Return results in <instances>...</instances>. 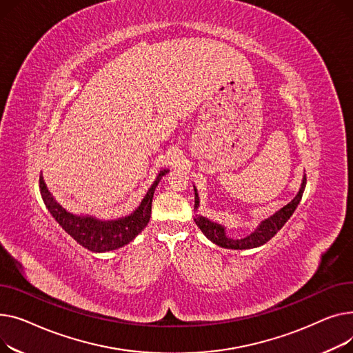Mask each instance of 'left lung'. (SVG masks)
<instances>
[{
  "label": "left lung",
  "mask_w": 353,
  "mask_h": 353,
  "mask_svg": "<svg viewBox=\"0 0 353 353\" xmlns=\"http://www.w3.org/2000/svg\"><path fill=\"white\" fill-rule=\"evenodd\" d=\"M305 185H306V176L302 181V185H301V190H299L298 195L291 202H289L288 205H285L283 208H281L276 214H274L271 218L265 219L259 225L258 230L254 234H251L250 236H246V238H242V239L228 238L225 235L223 226H221V225H218L215 222H211V221H208V219L203 218V216H198L195 219V222H196L199 230L203 232V235L208 238V239H211L218 246L226 248V250H251V248L261 246V245L266 243L272 236H275V234L286 223V221L292 216V214L296 210L298 203L302 199ZM198 205H199L198 192L195 190V210L198 208Z\"/></svg>",
  "instance_id": "1"
}]
</instances>
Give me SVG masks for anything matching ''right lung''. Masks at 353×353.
<instances>
[{
    "mask_svg": "<svg viewBox=\"0 0 353 353\" xmlns=\"http://www.w3.org/2000/svg\"><path fill=\"white\" fill-rule=\"evenodd\" d=\"M167 172L168 170H163L158 174L155 182L134 214L115 221L102 222L91 216H77L67 212L51 196L43 181V176H39V191L48 211L70 236H72L81 246L87 248L88 251L107 252L130 243L148 225L151 218L154 191L159 183V179Z\"/></svg>",
    "mask_w": 353,
    "mask_h": 353,
    "instance_id": "1",
    "label": "right lung"
}]
</instances>
